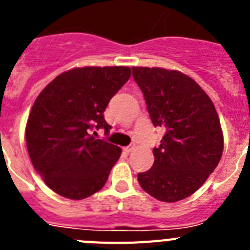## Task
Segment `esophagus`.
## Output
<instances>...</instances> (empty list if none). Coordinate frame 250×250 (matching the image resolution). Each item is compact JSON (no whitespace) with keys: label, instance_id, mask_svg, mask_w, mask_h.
<instances>
[{"label":"esophagus","instance_id":"obj_1","mask_svg":"<svg viewBox=\"0 0 250 250\" xmlns=\"http://www.w3.org/2000/svg\"><path fill=\"white\" fill-rule=\"evenodd\" d=\"M135 144H130L129 146H125L124 147V151L125 152H127V154H129V152H131L132 150H135Z\"/></svg>","mask_w":250,"mask_h":250}]
</instances>
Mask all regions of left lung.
Listing matches in <instances>:
<instances>
[{
	"mask_svg": "<svg viewBox=\"0 0 250 250\" xmlns=\"http://www.w3.org/2000/svg\"><path fill=\"white\" fill-rule=\"evenodd\" d=\"M147 111L165 135L154 147L151 169L140 173V187L165 203L195 193L219 164L224 147L213 101L191 77L176 70L132 67Z\"/></svg>",
	"mask_w": 250,
	"mask_h": 250,
	"instance_id": "8db88e82",
	"label": "left lung"
}]
</instances>
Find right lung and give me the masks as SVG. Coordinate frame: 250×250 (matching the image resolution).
<instances>
[{
    "instance_id": "right-lung-1",
    "label": "right lung",
    "mask_w": 250,
    "mask_h": 250,
    "mask_svg": "<svg viewBox=\"0 0 250 250\" xmlns=\"http://www.w3.org/2000/svg\"><path fill=\"white\" fill-rule=\"evenodd\" d=\"M131 76L127 66H85L62 72L35 100L26 125L28 155L59 195L85 199L105 185L121 149L96 139L110 130L106 106Z\"/></svg>"
}]
</instances>
